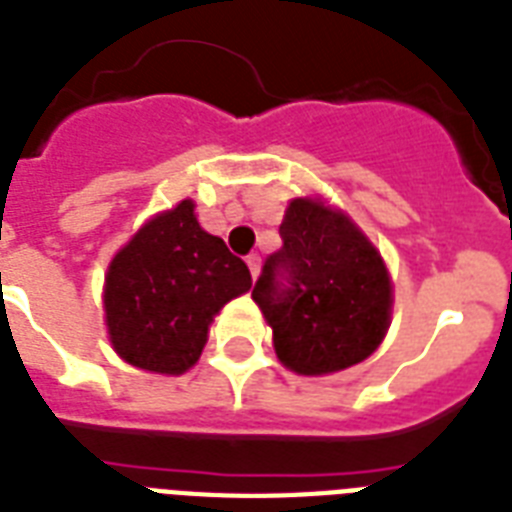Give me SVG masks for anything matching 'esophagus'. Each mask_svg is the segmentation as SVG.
Segmentation results:
<instances>
[{"label": "esophagus", "mask_w": 512, "mask_h": 512, "mask_svg": "<svg viewBox=\"0 0 512 512\" xmlns=\"http://www.w3.org/2000/svg\"><path fill=\"white\" fill-rule=\"evenodd\" d=\"M247 265H249V273H252V278L260 273V255L257 252H252V255H247Z\"/></svg>", "instance_id": "34e87169"}]
</instances>
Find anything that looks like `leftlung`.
Listing matches in <instances>:
<instances>
[{
	"label": "left lung",
	"mask_w": 512,
	"mask_h": 512,
	"mask_svg": "<svg viewBox=\"0 0 512 512\" xmlns=\"http://www.w3.org/2000/svg\"><path fill=\"white\" fill-rule=\"evenodd\" d=\"M252 297L273 328L278 360L305 376L344 371L376 350L392 313L381 257L347 215L294 199Z\"/></svg>",
	"instance_id": "8db88e82"
}]
</instances>
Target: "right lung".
I'll use <instances>...</instances> for the list:
<instances>
[{"label":"right lung","instance_id":"add662e5","mask_svg":"<svg viewBox=\"0 0 512 512\" xmlns=\"http://www.w3.org/2000/svg\"><path fill=\"white\" fill-rule=\"evenodd\" d=\"M249 286L247 263L199 228L184 199L149 220L107 270L112 347L144 371L184 373L199 360L213 315Z\"/></svg>","mask_w":512,"mask_h":512}]
</instances>
